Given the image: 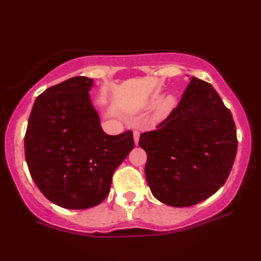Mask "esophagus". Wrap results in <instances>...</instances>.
Masks as SVG:
<instances>
[{
	"mask_svg": "<svg viewBox=\"0 0 261 261\" xmlns=\"http://www.w3.org/2000/svg\"><path fill=\"white\" fill-rule=\"evenodd\" d=\"M139 137H140L139 132H138V131H134V139H135V144H136V145H138Z\"/></svg>",
	"mask_w": 261,
	"mask_h": 261,
	"instance_id": "1",
	"label": "esophagus"
}]
</instances>
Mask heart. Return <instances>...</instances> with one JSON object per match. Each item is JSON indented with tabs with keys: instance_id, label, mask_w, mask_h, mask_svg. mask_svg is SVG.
Returning <instances> with one entry per match:
<instances>
[{
	"instance_id": "heart-1",
	"label": "heart",
	"mask_w": 261,
	"mask_h": 261,
	"mask_svg": "<svg viewBox=\"0 0 261 261\" xmlns=\"http://www.w3.org/2000/svg\"><path fill=\"white\" fill-rule=\"evenodd\" d=\"M176 105V99L174 95H167L163 98L160 102H159L155 113H154L152 117V124L155 125L158 123L162 122L165 118L171 113Z\"/></svg>"
}]
</instances>
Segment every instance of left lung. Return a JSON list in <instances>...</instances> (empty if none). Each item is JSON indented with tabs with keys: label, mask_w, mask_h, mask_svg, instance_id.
<instances>
[{
	"label": "left lung",
	"mask_w": 261,
	"mask_h": 261,
	"mask_svg": "<svg viewBox=\"0 0 261 261\" xmlns=\"http://www.w3.org/2000/svg\"><path fill=\"white\" fill-rule=\"evenodd\" d=\"M153 196L173 207L210 198L226 183L237 152L230 110L213 86L191 77L182 99L154 131L140 135Z\"/></svg>",
	"instance_id": "8db88e82"
}]
</instances>
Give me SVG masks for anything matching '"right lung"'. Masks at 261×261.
Returning <instances> with one entry per match:
<instances>
[{
  "instance_id": "obj_1",
  "label": "right lung",
  "mask_w": 261,
  "mask_h": 261,
  "mask_svg": "<svg viewBox=\"0 0 261 261\" xmlns=\"http://www.w3.org/2000/svg\"><path fill=\"white\" fill-rule=\"evenodd\" d=\"M93 79L73 77L38 96L25 135V159L48 200L69 210L99 205L114 171L135 147L132 131L105 134L88 91Z\"/></svg>"
}]
</instances>
